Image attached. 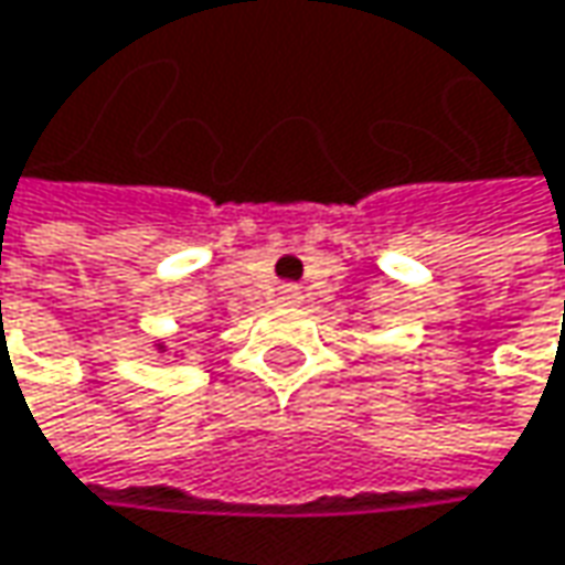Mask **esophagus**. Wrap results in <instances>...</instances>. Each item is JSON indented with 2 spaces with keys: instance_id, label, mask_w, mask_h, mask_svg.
<instances>
[{
  "instance_id": "obj_1",
  "label": "esophagus",
  "mask_w": 565,
  "mask_h": 565,
  "mask_svg": "<svg viewBox=\"0 0 565 565\" xmlns=\"http://www.w3.org/2000/svg\"><path fill=\"white\" fill-rule=\"evenodd\" d=\"M281 297L284 300H297V287H284Z\"/></svg>"
}]
</instances>
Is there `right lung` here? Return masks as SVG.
I'll use <instances>...</instances> for the list:
<instances>
[{
  "instance_id": "right-lung-1",
  "label": "right lung",
  "mask_w": 565,
  "mask_h": 565,
  "mask_svg": "<svg viewBox=\"0 0 565 565\" xmlns=\"http://www.w3.org/2000/svg\"><path fill=\"white\" fill-rule=\"evenodd\" d=\"M159 351H166V345H162V342H159Z\"/></svg>"
}]
</instances>
